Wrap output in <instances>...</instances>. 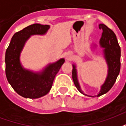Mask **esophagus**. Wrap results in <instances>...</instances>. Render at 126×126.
Instances as JSON below:
<instances>
[{"mask_svg":"<svg viewBox=\"0 0 126 126\" xmlns=\"http://www.w3.org/2000/svg\"><path fill=\"white\" fill-rule=\"evenodd\" d=\"M65 57H66V59H67V61L70 60L71 58V53H69V52H67V53H65Z\"/></svg>","mask_w":126,"mask_h":126,"instance_id":"esophagus-1","label":"esophagus"}]
</instances>
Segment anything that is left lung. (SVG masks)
<instances>
[{"instance_id": "8db88e82", "label": "left lung", "mask_w": 126, "mask_h": 126, "mask_svg": "<svg viewBox=\"0 0 126 126\" xmlns=\"http://www.w3.org/2000/svg\"><path fill=\"white\" fill-rule=\"evenodd\" d=\"M99 28L103 30L102 36L100 40V44L101 47L105 48L104 52L109 65V74L105 84L101 87V90L98 94V96H100L107 93L113 87L119 74L121 66V49L115 34L111 29L109 28L107 26L104 24H100ZM72 78L77 89L81 93H83L79 88L77 79L76 69L75 65H73Z\"/></svg>"}]
</instances>
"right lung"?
I'll list each match as a JSON object with an SVG mask.
<instances>
[{"label": "right lung", "mask_w": 126, "mask_h": 126, "mask_svg": "<svg viewBox=\"0 0 126 126\" xmlns=\"http://www.w3.org/2000/svg\"><path fill=\"white\" fill-rule=\"evenodd\" d=\"M48 25L32 24L13 35L5 53V74L7 80L18 94L24 98H38L49 93L56 75L65 60L61 59L50 65L40 75L25 70L21 66L19 55L31 35L44 34Z\"/></svg>", "instance_id": "add662e5"}]
</instances>
